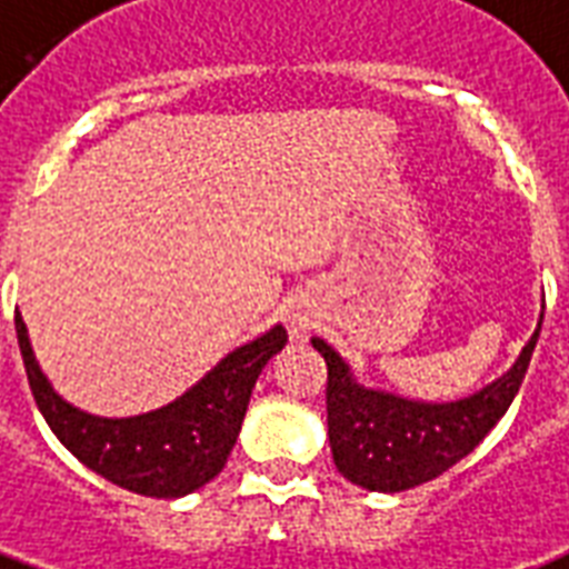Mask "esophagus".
Masks as SVG:
<instances>
[{"mask_svg":"<svg viewBox=\"0 0 569 569\" xmlns=\"http://www.w3.org/2000/svg\"><path fill=\"white\" fill-rule=\"evenodd\" d=\"M290 332L297 335V338H302V326H297V323H293V329H290Z\"/></svg>","mask_w":569,"mask_h":569,"instance_id":"34e87169","label":"esophagus"}]
</instances>
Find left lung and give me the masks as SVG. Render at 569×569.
I'll return each mask as SVG.
<instances>
[{"label":"left lung","mask_w":569,"mask_h":569,"mask_svg":"<svg viewBox=\"0 0 569 569\" xmlns=\"http://www.w3.org/2000/svg\"><path fill=\"white\" fill-rule=\"evenodd\" d=\"M540 326L543 315L505 377L451 403H425L365 389L353 380L350 365L323 338H311L329 371L326 421L338 472L371 492L412 490L448 472L466 453H472L508 412L526 380Z\"/></svg>","instance_id":"8db88e82"}]
</instances>
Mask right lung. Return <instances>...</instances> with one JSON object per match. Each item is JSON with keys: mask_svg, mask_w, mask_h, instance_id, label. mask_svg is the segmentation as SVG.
Returning <instances> with one entry per match:
<instances>
[{"mask_svg": "<svg viewBox=\"0 0 569 569\" xmlns=\"http://www.w3.org/2000/svg\"><path fill=\"white\" fill-rule=\"evenodd\" d=\"M14 326L34 403L59 442L100 478L151 499H180L222 472L263 365L288 345L284 326H272L224 356L166 407L130 418H100L56 395L34 359L20 311Z\"/></svg>", "mask_w": 569, "mask_h": 569, "instance_id": "obj_1", "label": "right lung"}]
</instances>
